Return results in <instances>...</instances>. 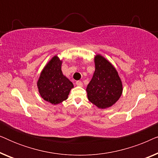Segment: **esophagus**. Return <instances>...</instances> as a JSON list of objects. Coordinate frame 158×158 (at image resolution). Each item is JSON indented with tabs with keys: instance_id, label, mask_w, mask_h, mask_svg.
Masks as SVG:
<instances>
[{
	"instance_id": "esophagus-1",
	"label": "esophagus",
	"mask_w": 158,
	"mask_h": 158,
	"mask_svg": "<svg viewBox=\"0 0 158 158\" xmlns=\"http://www.w3.org/2000/svg\"><path fill=\"white\" fill-rule=\"evenodd\" d=\"M76 85L77 86H83V83L81 81H77L76 82Z\"/></svg>"
}]
</instances>
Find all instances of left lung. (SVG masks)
<instances>
[{
  "label": "left lung",
  "instance_id": "obj_1",
  "mask_svg": "<svg viewBox=\"0 0 158 158\" xmlns=\"http://www.w3.org/2000/svg\"><path fill=\"white\" fill-rule=\"evenodd\" d=\"M95 72L86 88L88 98L100 109L114 105L122 96V83L114 66L100 55L95 57Z\"/></svg>",
  "mask_w": 158,
  "mask_h": 158
}]
</instances>
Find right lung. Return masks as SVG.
<instances>
[{"label": "right lung", "instance_id": "add662e5", "mask_svg": "<svg viewBox=\"0 0 158 158\" xmlns=\"http://www.w3.org/2000/svg\"><path fill=\"white\" fill-rule=\"evenodd\" d=\"M61 65V60L55 56L43 69L37 82L40 96L54 105L65 101L73 88L72 82L62 74Z\"/></svg>", "mask_w": 158, "mask_h": 158}]
</instances>
